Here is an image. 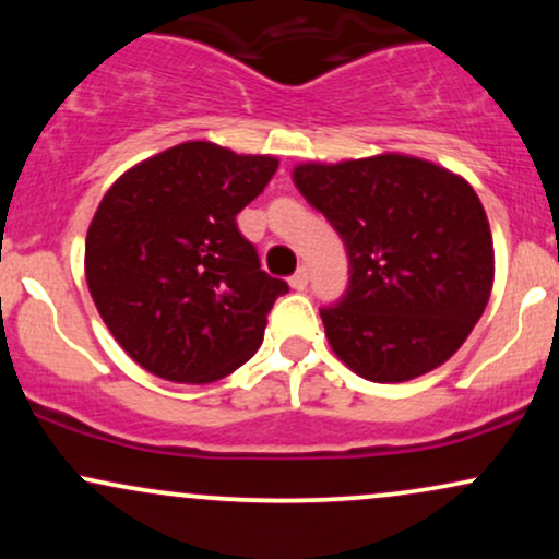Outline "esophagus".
Masks as SVG:
<instances>
[{"mask_svg": "<svg viewBox=\"0 0 559 559\" xmlns=\"http://www.w3.org/2000/svg\"><path fill=\"white\" fill-rule=\"evenodd\" d=\"M288 284H292V288L294 292H305L307 288V284H310V273H307V267L301 265L297 273L292 275V278H288Z\"/></svg>", "mask_w": 559, "mask_h": 559, "instance_id": "1", "label": "esophagus"}]
</instances>
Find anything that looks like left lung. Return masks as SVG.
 Here are the masks:
<instances>
[{
	"label": "left lung",
	"mask_w": 559,
	"mask_h": 559,
	"mask_svg": "<svg viewBox=\"0 0 559 559\" xmlns=\"http://www.w3.org/2000/svg\"><path fill=\"white\" fill-rule=\"evenodd\" d=\"M294 183L349 258L344 297L320 310L338 360L376 383L447 362L493 284L491 230L473 186L407 155L305 163Z\"/></svg>",
	"instance_id": "obj_1"
}]
</instances>
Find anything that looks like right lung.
Wrapping results in <instances>:
<instances>
[{
    "label": "right lung",
    "instance_id": "add662e5",
    "mask_svg": "<svg viewBox=\"0 0 559 559\" xmlns=\"http://www.w3.org/2000/svg\"><path fill=\"white\" fill-rule=\"evenodd\" d=\"M278 159L186 141L110 186L86 234V281L102 320L141 368L213 383L258 352L288 284L260 267L236 215Z\"/></svg>",
    "mask_w": 559,
    "mask_h": 559
}]
</instances>
